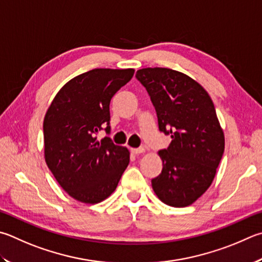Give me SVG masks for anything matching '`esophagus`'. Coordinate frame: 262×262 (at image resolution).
<instances>
[{
	"label": "esophagus",
	"mask_w": 262,
	"mask_h": 262,
	"mask_svg": "<svg viewBox=\"0 0 262 262\" xmlns=\"http://www.w3.org/2000/svg\"><path fill=\"white\" fill-rule=\"evenodd\" d=\"M130 151L134 155H140V154H143V152L145 151V149H144V147H132Z\"/></svg>",
	"instance_id": "obj_1"
}]
</instances>
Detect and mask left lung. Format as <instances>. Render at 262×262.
Here are the masks:
<instances>
[{"label": "left lung", "instance_id": "1", "mask_svg": "<svg viewBox=\"0 0 262 262\" xmlns=\"http://www.w3.org/2000/svg\"><path fill=\"white\" fill-rule=\"evenodd\" d=\"M136 78L150 95L159 129L172 137L158 152L163 169L152 189L166 205H191L211 187L225 151L214 104L202 84L179 71L146 68Z\"/></svg>", "mask_w": 262, "mask_h": 262}]
</instances>
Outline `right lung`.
<instances>
[{"instance_id":"1","label":"right lung","mask_w":262,"mask_h":262,"mask_svg":"<svg viewBox=\"0 0 262 262\" xmlns=\"http://www.w3.org/2000/svg\"><path fill=\"white\" fill-rule=\"evenodd\" d=\"M134 69H95L71 79L52 99L43 120L45 160L75 201L97 204L115 191L129 164L126 146L95 134L110 129V102Z\"/></svg>"}]
</instances>
